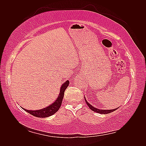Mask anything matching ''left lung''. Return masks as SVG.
Masks as SVG:
<instances>
[{
  "label": "left lung",
  "instance_id": "1",
  "mask_svg": "<svg viewBox=\"0 0 146 146\" xmlns=\"http://www.w3.org/2000/svg\"><path fill=\"white\" fill-rule=\"evenodd\" d=\"M85 102H86V104L88 105V107H89V108L92 110V111H93L96 112V113H98L104 114H108V113H111V112H113V111H115V110H116L118 108H117L113 109V110H100V109L97 108L93 107V106L91 105L90 103H88V101L86 100L85 97Z\"/></svg>",
  "mask_w": 146,
  "mask_h": 146
}]
</instances>
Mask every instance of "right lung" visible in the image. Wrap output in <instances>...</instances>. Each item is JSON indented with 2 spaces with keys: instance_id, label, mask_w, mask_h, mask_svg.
<instances>
[{
  "instance_id": "add662e5",
  "label": "right lung",
  "mask_w": 146,
  "mask_h": 146,
  "mask_svg": "<svg viewBox=\"0 0 146 146\" xmlns=\"http://www.w3.org/2000/svg\"><path fill=\"white\" fill-rule=\"evenodd\" d=\"M69 84V80H67L63 84L62 86H61V89H60L58 97H57L56 100L52 104L48 106V107L46 108H44L41 110H28L23 108H23L24 110H25V111H27L30 114H32V115L38 117L43 118V117H49L53 115V114H54L56 112L58 111V110L60 108L61 103H62L63 97H64V91L68 86Z\"/></svg>"
}]
</instances>
